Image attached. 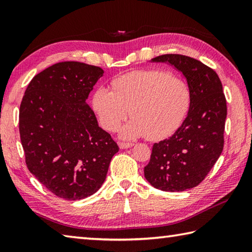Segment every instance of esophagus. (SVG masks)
Returning a JSON list of instances; mask_svg holds the SVG:
<instances>
[{
    "mask_svg": "<svg viewBox=\"0 0 252 252\" xmlns=\"http://www.w3.org/2000/svg\"><path fill=\"white\" fill-rule=\"evenodd\" d=\"M133 145V143H129V142H120L119 143V146H120V149H122V150H125V149H130V147H132Z\"/></svg>",
    "mask_w": 252,
    "mask_h": 252,
    "instance_id": "esophagus-1",
    "label": "esophagus"
}]
</instances>
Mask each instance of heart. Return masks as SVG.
Instances as JSON below:
<instances>
[{
  "instance_id": "heart-1",
  "label": "heart",
  "mask_w": 252,
  "mask_h": 252,
  "mask_svg": "<svg viewBox=\"0 0 252 252\" xmlns=\"http://www.w3.org/2000/svg\"><path fill=\"white\" fill-rule=\"evenodd\" d=\"M112 91L99 87L92 105L100 126L115 131L131 113L132 119L120 130L126 139L147 136L159 140L178 127L188 111L190 91L181 77L162 70H139L111 82Z\"/></svg>"
}]
</instances>
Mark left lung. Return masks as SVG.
<instances>
[{
    "label": "left lung",
    "mask_w": 252,
    "mask_h": 252,
    "mask_svg": "<svg viewBox=\"0 0 252 252\" xmlns=\"http://www.w3.org/2000/svg\"><path fill=\"white\" fill-rule=\"evenodd\" d=\"M154 62H168L182 72L190 91L188 116L169 139L153 145L144 176L156 189L185 191L199 186L223 152L226 98L213 68L182 54H162Z\"/></svg>",
    "instance_id": "obj_1"
}]
</instances>
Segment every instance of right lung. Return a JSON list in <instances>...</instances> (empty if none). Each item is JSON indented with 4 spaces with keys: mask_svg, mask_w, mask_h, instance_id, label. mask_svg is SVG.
<instances>
[{
    "mask_svg": "<svg viewBox=\"0 0 252 252\" xmlns=\"http://www.w3.org/2000/svg\"><path fill=\"white\" fill-rule=\"evenodd\" d=\"M103 71L66 61L34 75L19 108V135L27 168L65 200L100 188L119 146L98 126L86 100Z\"/></svg>",
    "mask_w": 252,
    "mask_h": 252,
    "instance_id": "right-lung-1",
    "label": "right lung"
}]
</instances>
